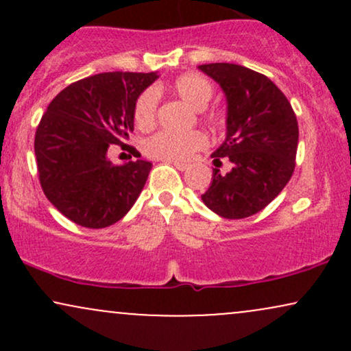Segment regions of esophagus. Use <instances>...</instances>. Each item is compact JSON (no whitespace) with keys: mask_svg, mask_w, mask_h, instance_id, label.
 I'll return each instance as SVG.
<instances>
[{"mask_svg":"<svg viewBox=\"0 0 351 351\" xmlns=\"http://www.w3.org/2000/svg\"><path fill=\"white\" fill-rule=\"evenodd\" d=\"M168 163H171L173 167H175L176 170H180V171H184V170H188V168H189V165L183 163V162H168Z\"/></svg>","mask_w":351,"mask_h":351,"instance_id":"34e87169","label":"esophagus"}]
</instances>
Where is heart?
Masks as SVG:
<instances>
[{"label":"heart","instance_id":"1","mask_svg":"<svg viewBox=\"0 0 351 351\" xmlns=\"http://www.w3.org/2000/svg\"><path fill=\"white\" fill-rule=\"evenodd\" d=\"M173 90L180 95L184 102H188L193 108H204L213 97L211 82L196 72H186L180 75L173 82ZM156 106L158 97L153 88H148L140 94L134 108V120L136 127L148 128L155 123ZM208 145L206 135L198 130L186 132V134H176V132L162 130L158 134L148 136L143 142V152L150 158L156 160H175L183 162L188 160L193 153L203 150Z\"/></svg>","mask_w":351,"mask_h":351}]
</instances>
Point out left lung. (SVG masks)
Here are the masks:
<instances>
[{
  "mask_svg": "<svg viewBox=\"0 0 351 351\" xmlns=\"http://www.w3.org/2000/svg\"><path fill=\"white\" fill-rule=\"evenodd\" d=\"M228 100L226 140L213 153V181L201 199L216 215L243 219L263 211L285 188L295 168L299 125L291 102L264 74L244 66H198ZM223 161L232 170L221 173Z\"/></svg>",
  "mask_w": 351,
  "mask_h": 351,
  "instance_id": "left-lung-1",
  "label": "left lung"
}]
</instances>
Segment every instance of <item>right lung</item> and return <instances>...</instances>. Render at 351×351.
Here are the masks:
<instances>
[{
  "mask_svg": "<svg viewBox=\"0 0 351 351\" xmlns=\"http://www.w3.org/2000/svg\"><path fill=\"white\" fill-rule=\"evenodd\" d=\"M158 79L156 72H104L60 90L34 136L38 173L46 198L75 224L107 228L130 211L147 183L152 163L114 165L108 148L134 132L136 99Z\"/></svg>",
  "mask_w": 351,
  "mask_h": 351,
  "instance_id": "right-lung-1",
  "label": "right lung"
}]
</instances>
